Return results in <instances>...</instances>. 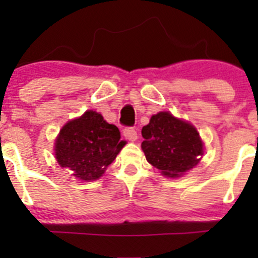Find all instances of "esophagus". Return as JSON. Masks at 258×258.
Returning a JSON list of instances; mask_svg holds the SVG:
<instances>
[{"label": "esophagus", "instance_id": "esophagus-1", "mask_svg": "<svg viewBox=\"0 0 258 258\" xmlns=\"http://www.w3.org/2000/svg\"><path fill=\"white\" fill-rule=\"evenodd\" d=\"M123 136L126 137L128 141H136L137 140V131L134 127H126L123 130Z\"/></svg>", "mask_w": 258, "mask_h": 258}]
</instances>
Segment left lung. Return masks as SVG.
<instances>
[{
    "mask_svg": "<svg viewBox=\"0 0 258 258\" xmlns=\"http://www.w3.org/2000/svg\"><path fill=\"white\" fill-rule=\"evenodd\" d=\"M142 137L146 160L168 177L194 168L204 155L196 128L168 112L153 114L150 123L142 127Z\"/></svg>",
    "mask_w": 258,
    "mask_h": 258,
    "instance_id": "8db88e82",
    "label": "left lung"
}]
</instances>
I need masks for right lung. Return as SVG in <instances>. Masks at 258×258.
Masks as SVG:
<instances>
[{
  "instance_id": "1",
  "label": "right lung",
  "mask_w": 258,
  "mask_h": 258,
  "mask_svg": "<svg viewBox=\"0 0 258 258\" xmlns=\"http://www.w3.org/2000/svg\"><path fill=\"white\" fill-rule=\"evenodd\" d=\"M126 142L119 130L98 112L87 111L63 126L56 140V158L61 167H69L77 178H100Z\"/></svg>"
}]
</instances>
